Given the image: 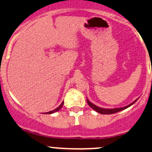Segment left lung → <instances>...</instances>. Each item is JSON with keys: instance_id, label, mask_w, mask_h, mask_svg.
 <instances>
[{"instance_id": "obj_1", "label": "left lung", "mask_w": 152, "mask_h": 152, "mask_svg": "<svg viewBox=\"0 0 152 152\" xmlns=\"http://www.w3.org/2000/svg\"><path fill=\"white\" fill-rule=\"evenodd\" d=\"M86 100H87V102H88V105L90 106V107H91L93 110L96 111L97 113H101V114H113V113H115L119 112V111L125 110V109H126L127 107H130L131 105H132V104H133L134 103L137 101V99L136 100H134L133 102H132L131 104H129V105H127V106H125V107H119V108H112V109H107V108H102V107H98V106L94 104L93 103L89 101L88 99H86Z\"/></svg>"}]
</instances>
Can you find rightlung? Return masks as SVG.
<instances>
[{
    "instance_id": "right-lung-1",
    "label": "right lung",
    "mask_w": 152,
    "mask_h": 152,
    "mask_svg": "<svg viewBox=\"0 0 152 152\" xmlns=\"http://www.w3.org/2000/svg\"><path fill=\"white\" fill-rule=\"evenodd\" d=\"M63 104H64V102H62V103L61 104H60V105L58 106V107H57V108H56L55 109V110H51V111H50V112H48V113H45V114H51V113H56V112H57L58 110H60L61 108L62 107H63Z\"/></svg>"
}]
</instances>
